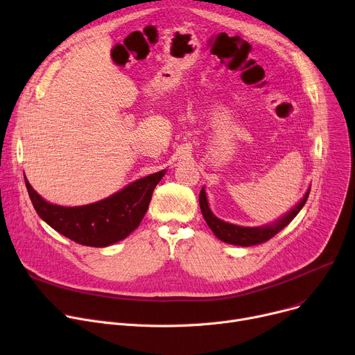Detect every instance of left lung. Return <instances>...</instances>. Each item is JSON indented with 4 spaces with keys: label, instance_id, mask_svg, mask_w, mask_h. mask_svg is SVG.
I'll use <instances>...</instances> for the list:
<instances>
[{
    "label": "left lung",
    "instance_id": "8db88e82",
    "mask_svg": "<svg viewBox=\"0 0 355 355\" xmlns=\"http://www.w3.org/2000/svg\"><path fill=\"white\" fill-rule=\"evenodd\" d=\"M309 191L311 189H308V192L305 193L302 200L294 207L293 211L286 214L279 220H277L275 223L269 225V226H263V227H243V226H238V225H232V223L220 220L211 212L203 187L199 193V205H200V211H202V215H203L207 226L211 227V231L216 235V238H219L220 241H223L226 243H231V245L252 246V245L263 243L272 236H275L278 232H281L282 229L291 220H293L298 215V212L302 209V206L305 205V202L308 199Z\"/></svg>",
    "mask_w": 355,
    "mask_h": 355
}]
</instances>
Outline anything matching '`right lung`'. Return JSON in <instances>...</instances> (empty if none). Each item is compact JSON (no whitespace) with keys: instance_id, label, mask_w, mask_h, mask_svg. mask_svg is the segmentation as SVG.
Returning <instances> with one entry per match:
<instances>
[{"instance_id":"1","label":"right lung","mask_w":355,"mask_h":355,"mask_svg":"<svg viewBox=\"0 0 355 355\" xmlns=\"http://www.w3.org/2000/svg\"><path fill=\"white\" fill-rule=\"evenodd\" d=\"M166 172L149 175L124 187L107 199L66 207L46 202L26 179V186L38 216L66 238L86 246L103 248L129 236L148 212L152 193Z\"/></svg>"}]
</instances>
